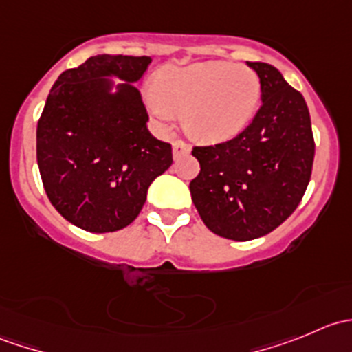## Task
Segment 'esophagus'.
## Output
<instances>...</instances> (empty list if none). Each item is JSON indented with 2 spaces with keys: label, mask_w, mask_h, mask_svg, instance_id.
<instances>
[{
  "label": "esophagus",
  "mask_w": 352,
  "mask_h": 352,
  "mask_svg": "<svg viewBox=\"0 0 352 352\" xmlns=\"http://www.w3.org/2000/svg\"><path fill=\"white\" fill-rule=\"evenodd\" d=\"M172 150H173V158L175 160L182 158V156L190 153V146L187 143H184V141H175V143L172 144Z\"/></svg>",
  "instance_id": "1"
}]
</instances>
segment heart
Segmentation results:
<instances>
[{
    "label": "heart",
    "mask_w": 352,
    "mask_h": 352,
    "mask_svg": "<svg viewBox=\"0 0 352 352\" xmlns=\"http://www.w3.org/2000/svg\"><path fill=\"white\" fill-rule=\"evenodd\" d=\"M261 97V78L254 69L202 61L160 67L153 90L146 94V107L163 127L182 113L184 129L192 140L216 144L242 133L257 113Z\"/></svg>",
    "instance_id": "1"
}]
</instances>
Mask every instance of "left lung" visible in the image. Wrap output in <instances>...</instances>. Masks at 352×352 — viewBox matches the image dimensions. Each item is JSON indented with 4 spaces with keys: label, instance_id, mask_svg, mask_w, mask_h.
Here are the masks:
<instances>
[{
    "label": "left lung",
    "instance_id": "obj_1",
    "mask_svg": "<svg viewBox=\"0 0 352 352\" xmlns=\"http://www.w3.org/2000/svg\"><path fill=\"white\" fill-rule=\"evenodd\" d=\"M247 66L261 78V109L233 140L194 148L201 172L189 186L204 225L236 242L267 235L293 214L310 182L315 156L303 95L274 66Z\"/></svg>",
    "mask_w": 352,
    "mask_h": 352
}]
</instances>
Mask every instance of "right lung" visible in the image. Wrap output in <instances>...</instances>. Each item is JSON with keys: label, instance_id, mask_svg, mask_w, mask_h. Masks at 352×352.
Segmentation results:
<instances>
[{"label": "right lung", "instance_id": "right-lung-1", "mask_svg": "<svg viewBox=\"0 0 352 352\" xmlns=\"http://www.w3.org/2000/svg\"><path fill=\"white\" fill-rule=\"evenodd\" d=\"M150 63L148 56H91L59 74L45 100L37 124L42 184L59 214L78 228H126L151 182L172 165V146L148 131L134 87Z\"/></svg>", "mask_w": 352, "mask_h": 352}]
</instances>
